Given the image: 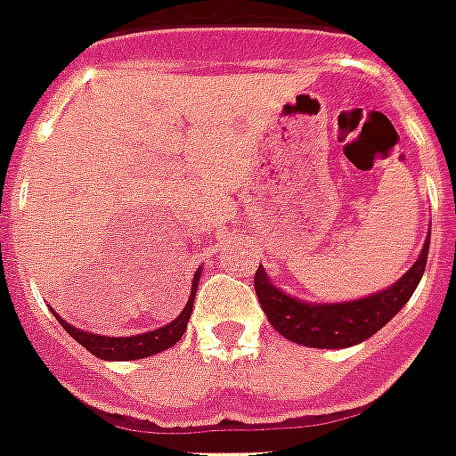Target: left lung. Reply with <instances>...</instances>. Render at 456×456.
<instances>
[{
    "label": "left lung",
    "mask_w": 456,
    "mask_h": 456,
    "mask_svg": "<svg viewBox=\"0 0 456 456\" xmlns=\"http://www.w3.org/2000/svg\"><path fill=\"white\" fill-rule=\"evenodd\" d=\"M430 232L416 263L391 288L350 302H306L273 285L258 265L254 278L256 295L273 329L306 348H350L384 329L401 312L426 273Z\"/></svg>",
    "instance_id": "8db88e82"
}]
</instances>
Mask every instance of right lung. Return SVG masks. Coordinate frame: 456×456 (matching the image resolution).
<instances>
[{
    "label": "right lung",
    "instance_id": "obj_1",
    "mask_svg": "<svg viewBox=\"0 0 456 456\" xmlns=\"http://www.w3.org/2000/svg\"><path fill=\"white\" fill-rule=\"evenodd\" d=\"M200 273L202 268L195 271L193 288H191V297H188V302H185L183 312L178 314L174 322L167 323V326H161V329H154V331L137 333V336H101V333L82 331V329H77L72 323H67L62 316H57L55 312L53 314L57 316L60 326H62L79 346H84L91 355L101 357V360H118V362H123V360H140V357L157 355L161 350L176 346L178 340H181V336L185 333V326H188L191 314H193V299L195 292H198V282H200Z\"/></svg>",
    "mask_w": 456,
    "mask_h": 456
}]
</instances>
